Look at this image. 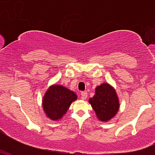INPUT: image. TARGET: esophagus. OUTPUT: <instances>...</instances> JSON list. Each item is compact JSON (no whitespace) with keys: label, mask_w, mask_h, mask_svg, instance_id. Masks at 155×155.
<instances>
[{"label":"esophagus","mask_w":155,"mask_h":155,"mask_svg":"<svg viewBox=\"0 0 155 155\" xmlns=\"http://www.w3.org/2000/svg\"><path fill=\"white\" fill-rule=\"evenodd\" d=\"M87 97V93L85 91L81 92V97H82V100H85Z\"/></svg>","instance_id":"obj_1"}]
</instances>
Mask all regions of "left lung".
Wrapping results in <instances>:
<instances>
[{"mask_svg": "<svg viewBox=\"0 0 155 155\" xmlns=\"http://www.w3.org/2000/svg\"><path fill=\"white\" fill-rule=\"evenodd\" d=\"M91 105L98 120L107 122L116 115L120 107L116 91L110 84L104 82L95 88V94L90 98Z\"/></svg>", "mask_w": 155, "mask_h": 155, "instance_id": "8db88e82", "label": "left lung"}]
</instances>
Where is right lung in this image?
<instances>
[{"label": "right lung", "instance_id": "1", "mask_svg": "<svg viewBox=\"0 0 155 155\" xmlns=\"http://www.w3.org/2000/svg\"><path fill=\"white\" fill-rule=\"evenodd\" d=\"M77 95L73 91L61 85H50L42 100L43 109L46 117L52 121H59L63 118Z\"/></svg>", "mask_w": 155, "mask_h": 155}]
</instances>
